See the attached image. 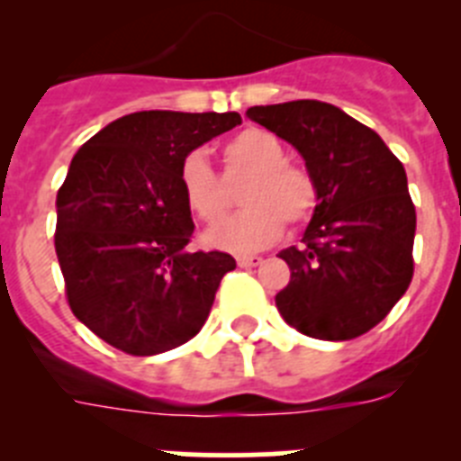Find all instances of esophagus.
Masks as SVG:
<instances>
[{
    "label": "esophagus",
    "mask_w": 461,
    "mask_h": 461,
    "mask_svg": "<svg viewBox=\"0 0 461 461\" xmlns=\"http://www.w3.org/2000/svg\"><path fill=\"white\" fill-rule=\"evenodd\" d=\"M263 263V258L260 256H238V266L240 267H256Z\"/></svg>",
    "instance_id": "esophagus-1"
}]
</instances>
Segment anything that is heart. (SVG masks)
Wrapping results in <instances>:
<instances>
[{
	"label": "heart",
	"mask_w": 461,
	"mask_h": 461,
	"mask_svg": "<svg viewBox=\"0 0 461 461\" xmlns=\"http://www.w3.org/2000/svg\"><path fill=\"white\" fill-rule=\"evenodd\" d=\"M249 176L243 190L245 210L222 224L232 199L201 149L186 154L177 182L182 198L195 217L214 228L205 235L207 244L230 251H256L276 242L286 223L300 228L313 217L319 205L316 180L303 166L286 161V148L263 129H247L223 148V179Z\"/></svg>",
	"instance_id": "1"
}]
</instances>
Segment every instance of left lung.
Masks as SVG:
<instances>
[{"instance_id": "1", "label": "left lung", "mask_w": 461, "mask_h": 461, "mask_svg": "<svg viewBox=\"0 0 461 461\" xmlns=\"http://www.w3.org/2000/svg\"><path fill=\"white\" fill-rule=\"evenodd\" d=\"M247 117L291 142L319 189L303 244L279 254L291 281L276 309L313 339L365 335L413 279L415 205L404 166L376 131L323 101L254 105Z\"/></svg>"}]
</instances>
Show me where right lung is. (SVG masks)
<instances>
[{"mask_svg":"<svg viewBox=\"0 0 461 461\" xmlns=\"http://www.w3.org/2000/svg\"><path fill=\"white\" fill-rule=\"evenodd\" d=\"M238 113L140 110L76 152L57 191L55 251L67 300L94 335L129 356L186 344L235 258L191 251L182 158L240 124Z\"/></svg>","mask_w":461,"mask_h":461,"instance_id":"obj_1","label":"right lung"}]
</instances>
